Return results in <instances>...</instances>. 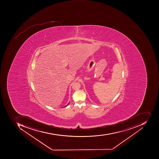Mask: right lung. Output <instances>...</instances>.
Instances as JSON below:
<instances>
[{
  "instance_id": "1",
  "label": "right lung",
  "mask_w": 159,
  "mask_h": 159,
  "mask_svg": "<svg viewBox=\"0 0 159 159\" xmlns=\"http://www.w3.org/2000/svg\"><path fill=\"white\" fill-rule=\"evenodd\" d=\"M68 105H69V104H68V105H66V107H67V106H68Z\"/></svg>"
}]
</instances>
